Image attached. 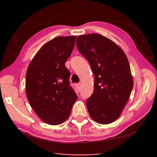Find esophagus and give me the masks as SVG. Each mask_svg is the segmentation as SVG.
Here are the masks:
<instances>
[{"instance_id":"esophagus-1","label":"esophagus","mask_w":157,"mask_h":157,"mask_svg":"<svg viewBox=\"0 0 157 157\" xmlns=\"http://www.w3.org/2000/svg\"><path fill=\"white\" fill-rule=\"evenodd\" d=\"M75 86H76V88H77V89L78 90V91L79 89H80V84H79V83L75 84Z\"/></svg>"}]
</instances>
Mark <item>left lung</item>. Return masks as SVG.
I'll return each instance as SVG.
<instances>
[{
    "mask_svg": "<svg viewBox=\"0 0 157 157\" xmlns=\"http://www.w3.org/2000/svg\"><path fill=\"white\" fill-rule=\"evenodd\" d=\"M76 44L95 76L94 91L86 103L89 115L98 123H113L120 117L134 85L127 56L118 45L99 34L78 36Z\"/></svg>",
    "mask_w": 157,
    "mask_h": 157,
    "instance_id": "obj_1",
    "label": "left lung"
}]
</instances>
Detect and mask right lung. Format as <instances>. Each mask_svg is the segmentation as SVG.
Instances as JSON below:
<instances>
[{
    "instance_id": "1",
    "label": "right lung",
    "mask_w": 157,
    "mask_h": 157,
    "mask_svg": "<svg viewBox=\"0 0 157 157\" xmlns=\"http://www.w3.org/2000/svg\"><path fill=\"white\" fill-rule=\"evenodd\" d=\"M75 36H58L47 42L28 66L26 96L36 115L47 124L63 123L78 96L70 86L65 63L75 46Z\"/></svg>"
}]
</instances>
